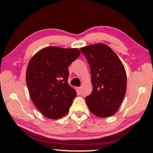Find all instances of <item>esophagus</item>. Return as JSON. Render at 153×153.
Returning <instances> with one entry per match:
<instances>
[{
  "label": "esophagus",
  "mask_w": 153,
  "mask_h": 153,
  "mask_svg": "<svg viewBox=\"0 0 153 153\" xmlns=\"http://www.w3.org/2000/svg\"><path fill=\"white\" fill-rule=\"evenodd\" d=\"M77 92H80L81 87H77Z\"/></svg>",
  "instance_id": "1"
}]
</instances>
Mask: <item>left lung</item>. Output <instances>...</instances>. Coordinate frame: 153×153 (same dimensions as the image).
<instances>
[{
    "label": "left lung",
    "instance_id": "obj_1",
    "mask_svg": "<svg viewBox=\"0 0 153 153\" xmlns=\"http://www.w3.org/2000/svg\"><path fill=\"white\" fill-rule=\"evenodd\" d=\"M90 66L93 91L86 97L91 112L108 117L117 112L126 91V74L120 58L107 45H90L80 49Z\"/></svg>",
    "mask_w": 153,
    "mask_h": 153
}]
</instances>
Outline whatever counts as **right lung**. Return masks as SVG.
Wrapping results in <instances>:
<instances>
[{"mask_svg": "<svg viewBox=\"0 0 153 153\" xmlns=\"http://www.w3.org/2000/svg\"><path fill=\"white\" fill-rule=\"evenodd\" d=\"M79 55L77 49L49 47L40 50L29 61L27 88L33 104L45 117L59 119L69 112L77 94L68 84V67Z\"/></svg>", "mask_w": 153, "mask_h": 153, "instance_id": "right-lung-1", "label": "right lung"}]
</instances>
